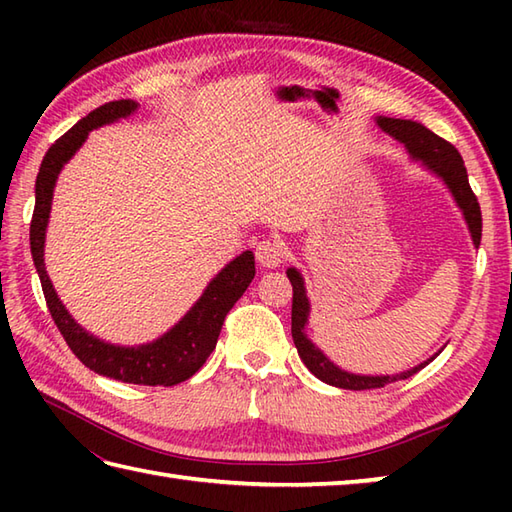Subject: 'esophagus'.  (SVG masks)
Masks as SVG:
<instances>
[{
    "instance_id": "34e87169",
    "label": "esophagus",
    "mask_w": 512,
    "mask_h": 512,
    "mask_svg": "<svg viewBox=\"0 0 512 512\" xmlns=\"http://www.w3.org/2000/svg\"><path fill=\"white\" fill-rule=\"evenodd\" d=\"M288 259V246L279 237H268L257 246V262L266 268H277Z\"/></svg>"
}]
</instances>
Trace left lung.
Listing matches in <instances>:
<instances>
[{
    "instance_id": "obj_1",
    "label": "left lung",
    "mask_w": 512,
    "mask_h": 512,
    "mask_svg": "<svg viewBox=\"0 0 512 512\" xmlns=\"http://www.w3.org/2000/svg\"><path fill=\"white\" fill-rule=\"evenodd\" d=\"M376 121L380 127H383V132L394 136L396 140H400V143H405V147L409 149V154L413 158L422 160L424 165H427L431 171H436L438 176L447 182L455 202H458V206L464 211L466 224H469L471 235H473V244L480 246L482 211H480V202H477V195L473 193L469 184V176H466V167L460 151L420 123L400 121V118H387V116H380ZM288 279L292 284V339H295L301 361L306 363L310 372L319 380H323V383L341 387V389H354V391L378 389L389 383H396V380H405L413 376L438 356L436 354L433 358H429L427 363H422L418 367L409 369V372H402L396 376H356L350 372H343V369L330 363L319 347H314L308 336L303 334V325H306L308 312H310L306 288H303V279L295 268L288 270Z\"/></svg>"
}]
</instances>
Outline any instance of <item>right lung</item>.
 <instances>
[{
  "instance_id": "right-lung-1",
  "label": "right lung",
  "mask_w": 512,
  "mask_h": 512,
  "mask_svg": "<svg viewBox=\"0 0 512 512\" xmlns=\"http://www.w3.org/2000/svg\"><path fill=\"white\" fill-rule=\"evenodd\" d=\"M136 107L138 103L129 99L105 103L81 118L79 123L50 145L37 173L35 211H32L30 220V250L52 321L63 334L74 356L85 367H90L92 372L101 376L121 380V383L171 387L191 378L215 350L217 336H220L228 310L235 306V301L244 295V290L255 277V257L250 250L233 259L211 281L200 301L195 303L176 328L167 332L162 339L140 347H116L103 343L85 332L81 325H76L68 310L63 308L57 292H54L46 273V264H43V239H46L52 189L61 167L83 145L90 129L129 116Z\"/></svg>"
}]
</instances>
